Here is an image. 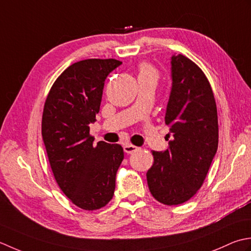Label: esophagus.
Listing matches in <instances>:
<instances>
[{"label": "esophagus", "instance_id": "obj_1", "mask_svg": "<svg viewBox=\"0 0 251 251\" xmlns=\"http://www.w3.org/2000/svg\"><path fill=\"white\" fill-rule=\"evenodd\" d=\"M137 148H139V147H136V146L132 145V144H126L124 146V151L126 152V154H132V152L135 151Z\"/></svg>", "mask_w": 251, "mask_h": 251}]
</instances>
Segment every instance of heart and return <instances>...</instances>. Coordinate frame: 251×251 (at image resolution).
Here are the masks:
<instances>
[{"label": "heart", "instance_id": "b5f03b06", "mask_svg": "<svg viewBox=\"0 0 251 251\" xmlns=\"http://www.w3.org/2000/svg\"><path fill=\"white\" fill-rule=\"evenodd\" d=\"M139 78H150V79H154L157 81L158 79V71L154 66H151L150 64H142L139 67Z\"/></svg>", "mask_w": 251, "mask_h": 251}]
</instances>
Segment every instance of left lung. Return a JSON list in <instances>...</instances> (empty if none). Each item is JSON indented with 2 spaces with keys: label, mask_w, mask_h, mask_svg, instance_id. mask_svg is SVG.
Masks as SVG:
<instances>
[{
  "label": "left lung",
  "mask_w": 251,
  "mask_h": 251,
  "mask_svg": "<svg viewBox=\"0 0 251 251\" xmlns=\"http://www.w3.org/2000/svg\"><path fill=\"white\" fill-rule=\"evenodd\" d=\"M171 79L165 122L172 140L165 151H152L154 163L146 173L151 195L168 206L197 193L219 142L216 100L202 70L184 55H172Z\"/></svg>",
  "instance_id": "1"
}]
</instances>
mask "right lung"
Wrapping results in <instances>:
<instances>
[{
    "label": "right lung",
    "instance_id": "add662e5",
    "mask_svg": "<svg viewBox=\"0 0 251 251\" xmlns=\"http://www.w3.org/2000/svg\"><path fill=\"white\" fill-rule=\"evenodd\" d=\"M122 63L84 59L61 74L50 90L42 116V137L60 190L75 206L96 210L114 196L117 171L124 160L119 144L94 145L90 124L96 120L105 80Z\"/></svg>",
    "mask_w": 251,
    "mask_h": 251
}]
</instances>
